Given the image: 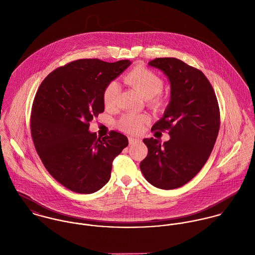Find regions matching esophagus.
<instances>
[{
    "label": "esophagus",
    "instance_id": "34e87169",
    "mask_svg": "<svg viewBox=\"0 0 255 255\" xmlns=\"http://www.w3.org/2000/svg\"><path fill=\"white\" fill-rule=\"evenodd\" d=\"M128 142H129V144H134V143L140 142V138H139V137H133V136H129V137H128Z\"/></svg>",
    "mask_w": 255,
    "mask_h": 255
}]
</instances>
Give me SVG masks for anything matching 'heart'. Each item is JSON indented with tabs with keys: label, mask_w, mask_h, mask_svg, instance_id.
<instances>
[{
	"label": "heart",
	"mask_w": 255,
	"mask_h": 255,
	"mask_svg": "<svg viewBox=\"0 0 255 255\" xmlns=\"http://www.w3.org/2000/svg\"><path fill=\"white\" fill-rule=\"evenodd\" d=\"M125 81L135 88L142 97L149 99L153 106L158 107L162 104V100L157 97V94H159L163 89V81L156 73L145 68L137 67L126 74ZM119 91L120 86L116 81L110 82L105 87L103 92V101L107 107L112 106L116 102ZM143 121L144 117L128 114L122 118L120 126L124 130L136 132L140 129Z\"/></svg>",
	"instance_id": "b5f03b06"
}]
</instances>
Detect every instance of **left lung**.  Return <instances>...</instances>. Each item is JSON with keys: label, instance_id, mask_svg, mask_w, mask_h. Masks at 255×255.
Here are the masks:
<instances>
[{"label": "left lung", "instance_id": "left-lung-1", "mask_svg": "<svg viewBox=\"0 0 255 255\" xmlns=\"http://www.w3.org/2000/svg\"><path fill=\"white\" fill-rule=\"evenodd\" d=\"M148 66L170 82V102L152 129L169 130L163 144L144 138L148 148L140 170L146 181L161 189H174L193 179L208 160L218 136L220 113L214 90L199 70L176 58H157Z\"/></svg>", "mask_w": 255, "mask_h": 255}]
</instances>
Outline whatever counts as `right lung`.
Segmentation results:
<instances>
[{
    "mask_svg": "<svg viewBox=\"0 0 255 255\" xmlns=\"http://www.w3.org/2000/svg\"><path fill=\"white\" fill-rule=\"evenodd\" d=\"M131 62L77 60L42 81L31 112V134L37 153L50 175L68 189L89 194L111 178L112 163L128 137L116 130L102 139L89 123L105 109V87Z\"/></svg>",
    "mask_w": 255,
    "mask_h": 255,
    "instance_id": "right-lung-1",
    "label": "right lung"
}]
</instances>
